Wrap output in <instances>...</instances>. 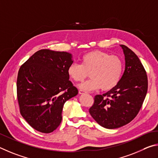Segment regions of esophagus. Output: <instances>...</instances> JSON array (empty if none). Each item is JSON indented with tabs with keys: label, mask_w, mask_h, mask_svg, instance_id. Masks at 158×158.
Returning a JSON list of instances; mask_svg holds the SVG:
<instances>
[{
	"label": "esophagus",
	"mask_w": 158,
	"mask_h": 158,
	"mask_svg": "<svg viewBox=\"0 0 158 158\" xmlns=\"http://www.w3.org/2000/svg\"><path fill=\"white\" fill-rule=\"evenodd\" d=\"M78 92H79L80 94H83L86 93V92H85V91H83V90H79Z\"/></svg>",
	"instance_id": "obj_1"
}]
</instances>
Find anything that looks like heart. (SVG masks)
Listing matches in <instances>:
<instances>
[{
	"label": "heart",
	"mask_w": 158,
	"mask_h": 158,
	"mask_svg": "<svg viewBox=\"0 0 158 158\" xmlns=\"http://www.w3.org/2000/svg\"><path fill=\"white\" fill-rule=\"evenodd\" d=\"M81 64H71L67 69L69 76L77 82L88 76L92 78L79 85L82 90L92 91L101 88L108 91L118 84L122 75L123 64L120 57L106 52L94 51L87 52L81 58Z\"/></svg>",
	"instance_id": "obj_1"
}]
</instances>
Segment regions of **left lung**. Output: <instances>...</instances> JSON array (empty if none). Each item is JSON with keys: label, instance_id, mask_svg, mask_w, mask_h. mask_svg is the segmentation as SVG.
<instances>
[{"label": "left lung", "instance_id": "1", "mask_svg": "<svg viewBox=\"0 0 158 158\" xmlns=\"http://www.w3.org/2000/svg\"><path fill=\"white\" fill-rule=\"evenodd\" d=\"M125 55V71L116 86L103 95L94 96L89 113L96 122L108 129L131 122L139 113L148 89V77L137 55L121 45Z\"/></svg>", "mask_w": 158, "mask_h": 158}]
</instances>
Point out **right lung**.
Masks as SVG:
<instances>
[{"instance_id":"obj_1","label":"right lung","mask_w":158,"mask_h":158,"mask_svg":"<svg viewBox=\"0 0 158 158\" xmlns=\"http://www.w3.org/2000/svg\"><path fill=\"white\" fill-rule=\"evenodd\" d=\"M67 52L42 49L21 66L16 91L22 117L36 131L50 133L62 121L64 104L76 96L67 69L73 63Z\"/></svg>"}]
</instances>
